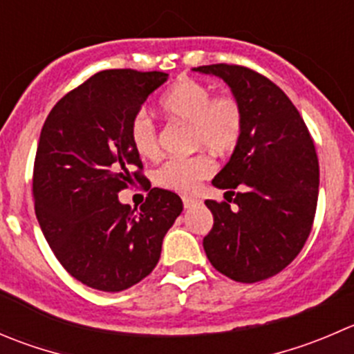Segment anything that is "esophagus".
<instances>
[{"instance_id": "esophagus-1", "label": "esophagus", "mask_w": 354, "mask_h": 354, "mask_svg": "<svg viewBox=\"0 0 354 354\" xmlns=\"http://www.w3.org/2000/svg\"><path fill=\"white\" fill-rule=\"evenodd\" d=\"M198 204H201V201H198V198L183 197V207L185 209H192V207H195V205H198Z\"/></svg>"}]
</instances>
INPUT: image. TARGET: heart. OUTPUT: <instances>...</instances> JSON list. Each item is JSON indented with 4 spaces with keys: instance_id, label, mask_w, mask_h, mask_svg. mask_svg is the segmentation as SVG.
Here are the masks:
<instances>
[{
    "instance_id": "b5f03b06",
    "label": "heart",
    "mask_w": 354,
    "mask_h": 354,
    "mask_svg": "<svg viewBox=\"0 0 354 354\" xmlns=\"http://www.w3.org/2000/svg\"><path fill=\"white\" fill-rule=\"evenodd\" d=\"M159 107L169 119L188 122V145L201 152L160 164L153 173V183L162 190L190 194L214 171V160L205 149L225 156L239 147L245 126L243 107L233 93H212L207 84L190 77L169 88ZM129 142L143 159H156L160 152L156 124L143 112L129 122Z\"/></svg>"
}]
</instances>
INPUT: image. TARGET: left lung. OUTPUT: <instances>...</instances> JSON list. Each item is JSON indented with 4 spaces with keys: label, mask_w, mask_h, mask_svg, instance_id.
Returning <instances> with one entry per match:
<instances>
[{
    "label": "left lung",
    "mask_w": 354,
    "mask_h": 354,
    "mask_svg": "<svg viewBox=\"0 0 354 354\" xmlns=\"http://www.w3.org/2000/svg\"><path fill=\"white\" fill-rule=\"evenodd\" d=\"M195 71L219 75L245 114L239 147L212 180L228 190L226 201H205L214 225L204 250L228 279L261 282L292 263L313 228L320 185L313 138L289 97L259 72L235 64Z\"/></svg>",
    "instance_id": "1"
}]
</instances>
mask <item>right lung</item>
Masks as SVG:
<instances>
[{
    "label": "right lung",
    "mask_w": 354,
    "mask_h": 354,
    "mask_svg": "<svg viewBox=\"0 0 354 354\" xmlns=\"http://www.w3.org/2000/svg\"><path fill=\"white\" fill-rule=\"evenodd\" d=\"M166 72L111 68L57 102L44 121L32 173L36 218L55 257L81 283L119 292L150 275L162 239L183 211L173 192L150 188L129 122ZM149 192L140 209L117 194Z\"/></svg>",
    "instance_id": "right-lung-1"
}]
</instances>
